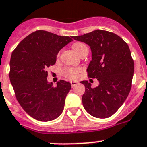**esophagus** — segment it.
<instances>
[{
	"instance_id": "esophagus-1",
	"label": "esophagus",
	"mask_w": 147,
	"mask_h": 147,
	"mask_svg": "<svg viewBox=\"0 0 147 147\" xmlns=\"http://www.w3.org/2000/svg\"><path fill=\"white\" fill-rule=\"evenodd\" d=\"M70 83H71V87H72V88H74V87H75L76 84H78L77 82H73V81H71V82H70Z\"/></svg>"
}]
</instances>
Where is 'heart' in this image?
Returning a JSON list of instances; mask_svg holds the SVG:
<instances>
[{"instance_id":"b5f03b06","label":"heart","mask_w":147,"mask_h":147,"mask_svg":"<svg viewBox=\"0 0 147 147\" xmlns=\"http://www.w3.org/2000/svg\"><path fill=\"white\" fill-rule=\"evenodd\" d=\"M73 49L75 50L76 53H82V51L85 50V49H88L87 45L84 43L82 42H77L73 45ZM82 71V69L80 68H71V67H64L62 69V74L65 77L68 78H76L78 76V74Z\"/></svg>"}]
</instances>
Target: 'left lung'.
Wrapping results in <instances>:
<instances>
[{
    "label": "left lung",
    "instance_id": "8db88e82",
    "mask_svg": "<svg viewBox=\"0 0 147 147\" xmlns=\"http://www.w3.org/2000/svg\"><path fill=\"white\" fill-rule=\"evenodd\" d=\"M72 38L90 46L92 60L88 76L99 81L94 88L88 81L81 82L85 86L84 108L96 118L110 117L123 104L131 88L134 65L129 47L119 35L107 31L95 30Z\"/></svg>",
    "mask_w": 147,
    "mask_h": 147
}]
</instances>
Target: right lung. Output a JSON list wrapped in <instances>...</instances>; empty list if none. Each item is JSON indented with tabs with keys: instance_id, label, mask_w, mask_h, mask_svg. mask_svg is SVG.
Listing matches in <instances>:
<instances>
[{
	"instance_id": "right-lung-1",
	"label": "right lung",
	"mask_w": 147,
	"mask_h": 147,
	"mask_svg": "<svg viewBox=\"0 0 147 147\" xmlns=\"http://www.w3.org/2000/svg\"><path fill=\"white\" fill-rule=\"evenodd\" d=\"M71 38L36 31L26 37L12 53L9 76L16 100L38 121H51L63 113L71 84L64 80L56 86L48 83L47 69L56 63L59 51L73 40Z\"/></svg>"
}]
</instances>
